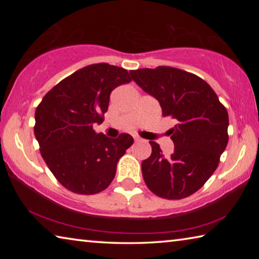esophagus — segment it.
I'll return each instance as SVG.
<instances>
[{
	"label": "esophagus",
	"mask_w": 259,
	"mask_h": 259,
	"mask_svg": "<svg viewBox=\"0 0 259 259\" xmlns=\"http://www.w3.org/2000/svg\"><path fill=\"white\" fill-rule=\"evenodd\" d=\"M139 142H143V139L140 137H135V143H139Z\"/></svg>",
	"instance_id": "34e87169"
}]
</instances>
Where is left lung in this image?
<instances>
[{
  "label": "left lung",
  "instance_id": "8db88e82",
  "mask_svg": "<svg viewBox=\"0 0 259 259\" xmlns=\"http://www.w3.org/2000/svg\"><path fill=\"white\" fill-rule=\"evenodd\" d=\"M133 80L160 103L163 116L176 125L169 130L175 151L162 154L150 142L152 154L142 162L147 187L157 196L179 200L203 186L216 170L229 142V114L202 78L182 69L159 66L130 71Z\"/></svg>",
  "mask_w": 259,
  "mask_h": 259
}]
</instances>
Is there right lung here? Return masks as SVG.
I'll return each instance as SVG.
<instances>
[{
    "label": "right lung",
    "mask_w": 259,
    "mask_h": 259,
    "mask_svg": "<svg viewBox=\"0 0 259 259\" xmlns=\"http://www.w3.org/2000/svg\"><path fill=\"white\" fill-rule=\"evenodd\" d=\"M130 81L122 67L89 65L60 81L36 107L34 134L41 155L67 190L96 194L115 177L117 162L134 138L128 134L108 138L93 125L103 123L112 91Z\"/></svg>",
    "instance_id": "obj_1"
}]
</instances>
